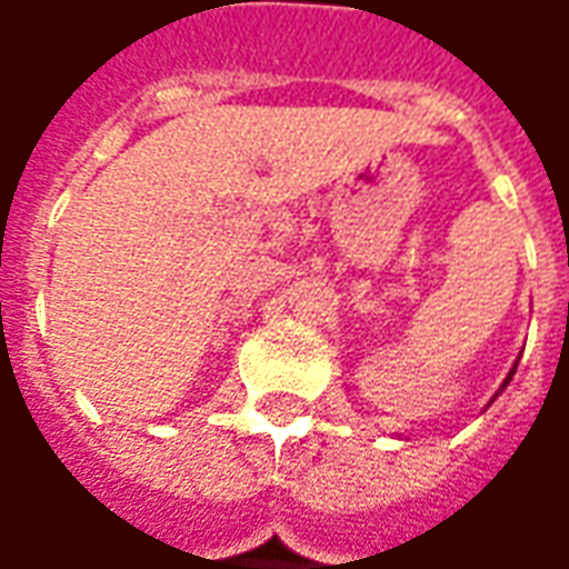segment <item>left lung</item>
<instances>
[{"mask_svg": "<svg viewBox=\"0 0 569 569\" xmlns=\"http://www.w3.org/2000/svg\"><path fill=\"white\" fill-rule=\"evenodd\" d=\"M515 371H517V362H515V368L508 371V378H505V383H501V387H499V393H501V390H505V387H508V383H511V378H515ZM499 393H496V397H499ZM496 397H492V399H496ZM492 399H489V402H492Z\"/></svg>", "mask_w": 569, "mask_h": 569, "instance_id": "left-lung-1", "label": "left lung"}]
</instances>
